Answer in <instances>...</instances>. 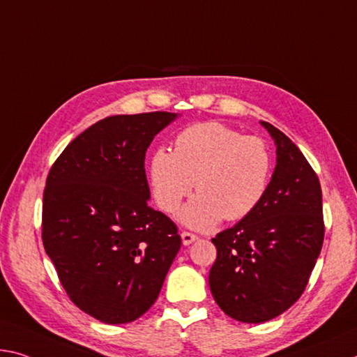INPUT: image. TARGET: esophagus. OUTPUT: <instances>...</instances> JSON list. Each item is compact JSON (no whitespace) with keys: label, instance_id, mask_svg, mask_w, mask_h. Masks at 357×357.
I'll return each mask as SVG.
<instances>
[{"label":"esophagus","instance_id":"obj_1","mask_svg":"<svg viewBox=\"0 0 357 357\" xmlns=\"http://www.w3.org/2000/svg\"><path fill=\"white\" fill-rule=\"evenodd\" d=\"M181 240H183L184 246H189L194 241L199 240V236L194 235V234H189V231H183V234H181Z\"/></svg>","mask_w":357,"mask_h":357}]
</instances>
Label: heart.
<instances>
[{
  "instance_id": "b5f03b06",
  "label": "heart",
  "mask_w": 357,
  "mask_h": 357,
  "mask_svg": "<svg viewBox=\"0 0 357 357\" xmlns=\"http://www.w3.org/2000/svg\"><path fill=\"white\" fill-rule=\"evenodd\" d=\"M271 176V154L260 138L219 122L188 127L174 149H157L149 160L152 195L165 213H174L192 189L199 192L179 211L190 229L205 230L220 219L238 220L262 202Z\"/></svg>"
}]
</instances>
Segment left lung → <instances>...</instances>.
<instances>
[{
    "label": "left lung",
    "instance_id": "left-lung-1",
    "mask_svg": "<svg viewBox=\"0 0 357 357\" xmlns=\"http://www.w3.org/2000/svg\"><path fill=\"white\" fill-rule=\"evenodd\" d=\"M276 146L262 202L216 235L209 289L230 318L259 324L292 307L308 284L324 240L319 179L292 141L260 122Z\"/></svg>",
    "mask_w": 357,
    "mask_h": 357
}]
</instances>
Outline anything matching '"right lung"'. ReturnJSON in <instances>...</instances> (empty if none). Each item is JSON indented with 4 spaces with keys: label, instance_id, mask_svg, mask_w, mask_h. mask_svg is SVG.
Wrapping results in <instances>:
<instances>
[{
    "label": "right lung",
    "instance_id": "obj_1",
    "mask_svg": "<svg viewBox=\"0 0 357 357\" xmlns=\"http://www.w3.org/2000/svg\"><path fill=\"white\" fill-rule=\"evenodd\" d=\"M178 114L111 116L71 141L50 168L43 243L61 286L106 324L138 319L157 301L181 248L178 227L149 206L144 157Z\"/></svg>",
    "mask_w": 357,
    "mask_h": 357
}]
</instances>
